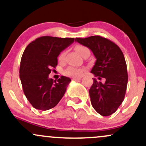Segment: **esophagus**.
Segmentation results:
<instances>
[{"label":"esophagus","mask_w":146,"mask_h":146,"mask_svg":"<svg viewBox=\"0 0 146 146\" xmlns=\"http://www.w3.org/2000/svg\"><path fill=\"white\" fill-rule=\"evenodd\" d=\"M81 79V78H73V80H75V81H78V80H80Z\"/></svg>","instance_id":"esophagus-1"}]
</instances>
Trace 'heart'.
Listing matches in <instances>:
<instances>
[{
    "label": "heart",
    "instance_id": "obj_1",
    "mask_svg": "<svg viewBox=\"0 0 146 146\" xmlns=\"http://www.w3.org/2000/svg\"><path fill=\"white\" fill-rule=\"evenodd\" d=\"M75 50L76 51L80 56H82L87 51H89L88 48L83 45H76L75 46ZM65 55H66V51H62L58 56V60L60 62H63L64 60ZM85 70L82 68L74 67V66H69L64 71V74L68 76L71 77H81L84 74Z\"/></svg>",
    "mask_w": 146,
    "mask_h": 146
}]
</instances>
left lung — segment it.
<instances>
[{
  "label": "left lung",
  "mask_w": 146,
  "mask_h": 146,
  "mask_svg": "<svg viewBox=\"0 0 146 146\" xmlns=\"http://www.w3.org/2000/svg\"><path fill=\"white\" fill-rule=\"evenodd\" d=\"M75 41L90 48L96 58L90 72L106 81L103 84L93 79L89 89L90 102L99 114L109 116L124 100L128 79L124 56L116 44L100 36L76 38Z\"/></svg>",
  "instance_id": "1"
}]
</instances>
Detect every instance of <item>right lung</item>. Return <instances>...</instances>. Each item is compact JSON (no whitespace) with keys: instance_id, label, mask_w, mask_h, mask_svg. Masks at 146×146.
I'll return each instance as SVG.
<instances>
[{"instance_id":"1","label":"right lung","mask_w":146,"mask_h":146,"mask_svg":"<svg viewBox=\"0 0 146 146\" xmlns=\"http://www.w3.org/2000/svg\"><path fill=\"white\" fill-rule=\"evenodd\" d=\"M73 38L42 36L28 44L20 66V79L23 91L33 108L47 110L58 104L71 82L62 76L58 80L48 78L58 64L60 53L74 42Z\"/></svg>"}]
</instances>
